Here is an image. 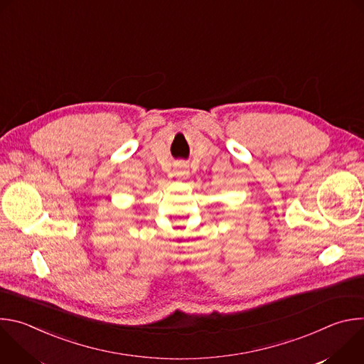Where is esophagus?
<instances>
[{
	"label": "esophagus",
	"instance_id": "1",
	"mask_svg": "<svg viewBox=\"0 0 364 364\" xmlns=\"http://www.w3.org/2000/svg\"><path fill=\"white\" fill-rule=\"evenodd\" d=\"M174 176H176V177H180V178L187 177V176H188V168H187V166H186V164H178V166H176V168H174Z\"/></svg>",
	"mask_w": 364,
	"mask_h": 364
}]
</instances>
